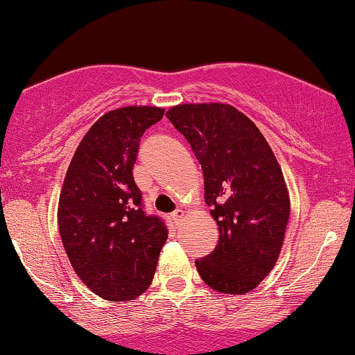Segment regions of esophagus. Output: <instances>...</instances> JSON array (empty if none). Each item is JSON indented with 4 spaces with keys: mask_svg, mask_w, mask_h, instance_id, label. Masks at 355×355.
<instances>
[{
    "mask_svg": "<svg viewBox=\"0 0 355 355\" xmlns=\"http://www.w3.org/2000/svg\"><path fill=\"white\" fill-rule=\"evenodd\" d=\"M182 218H184V210H182V208H178V210H174L171 213V220H173V223H176V225L182 220Z\"/></svg>",
    "mask_w": 355,
    "mask_h": 355,
    "instance_id": "34e87169",
    "label": "esophagus"
}]
</instances>
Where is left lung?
Listing matches in <instances>:
<instances>
[{
	"mask_svg": "<svg viewBox=\"0 0 355 355\" xmlns=\"http://www.w3.org/2000/svg\"><path fill=\"white\" fill-rule=\"evenodd\" d=\"M166 118L202 164L205 202L220 230L215 250L196 260L198 275L218 293H249L273 270L289 221L288 187L273 150L231 105H178Z\"/></svg>",
	"mask_w": 355,
	"mask_h": 355,
	"instance_id": "left-lung-1",
	"label": "left lung"
}]
</instances>
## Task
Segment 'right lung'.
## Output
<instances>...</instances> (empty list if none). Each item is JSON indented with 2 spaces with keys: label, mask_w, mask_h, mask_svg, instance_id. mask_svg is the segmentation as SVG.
<instances>
[{
  "label": "right lung",
  "mask_w": 355,
  "mask_h": 355,
  "mask_svg": "<svg viewBox=\"0 0 355 355\" xmlns=\"http://www.w3.org/2000/svg\"><path fill=\"white\" fill-rule=\"evenodd\" d=\"M157 106H125L101 116L77 147L62 184L58 226L72 268L111 302L148 289L168 239L147 215L132 169L140 137L163 118Z\"/></svg>",
  "instance_id": "add662e5"
}]
</instances>
